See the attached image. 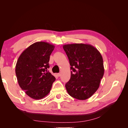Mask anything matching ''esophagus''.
<instances>
[{
    "mask_svg": "<svg viewBox=\"0 0 128 128\" xmlns=\"http://www.w3.org/2000/svg\"><path fill=\"white\" fill-rule=\"evenodd\" d=\"M57 76H58V77H60V76H61V74H60V73H58V74H57Z\"/></svg>",
    "mask_w": 128,
    "mask_h": 128,
    "instance_id": "34e87169",
    "label": "esophagus"
}]
</instances>
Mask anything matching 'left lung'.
<instances>
[{
	"label": "left lung",
	"mask_w": 128,
	"mask_h": 128,
	"mask_svg": "<svg viewBox=\"0 0 128 128\" xmlns=\"http://www.w3.org/2000/svg\"><path fill=\"white\" fill-rule=\"evenodd\" d=\"M71 66L70 79L66 84L68 94L86 100L98 90L104 74L102 57L98 50L88 44L63 45Z\"/></svg>",
	"instance_id": "1"
}]
</instances>
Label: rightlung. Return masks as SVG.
Here are the masks:
<instances>
[{
  "label": "right lung",
  "instance_id": "1",
  "mask_svg": "<svg viewBox=\"0 0 128 128\" xmlns=\"http://www.w3.org/2000/svg\"><path fill=\"white\" fill-rule=\"evenodd\" d=\"M55 46L47 42H38L21 54L15 67L20 88L30 98L38 100L51 91L54 76L48 71L50 56Z\"/></svg>",
  "mask_w": 128,
  "mask_h": 128
}]
</instances>
